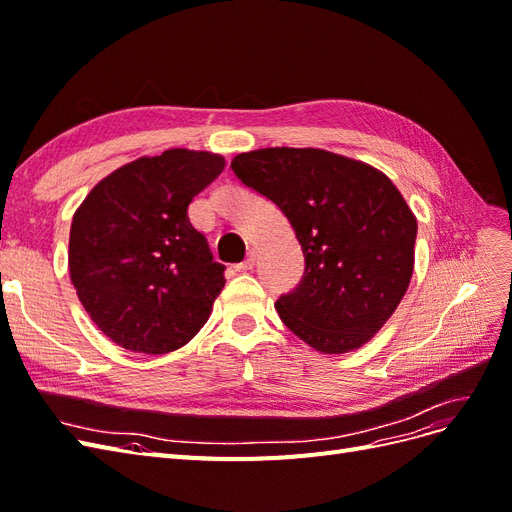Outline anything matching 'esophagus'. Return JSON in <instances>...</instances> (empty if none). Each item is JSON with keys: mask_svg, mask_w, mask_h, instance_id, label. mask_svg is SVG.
Returning <instances> with one entry per match:
<instances>
[{"mask_svg": "<svg viewBox=\"0 0 512 512\" xmlns=\"http://www.w3.org/2000/svg\"><path fill=\"white\" fill-rule=\"evenodd\" d=\"M254 265H256V252H254V250H250V252H247L245 260L241 262V265H239L237 269H239V271H252V269H254Z\"/></svg>", "mask_w": 512, "mask_h": 512, "instance_id": "obj_1", "label": "esophagus"}]
</instances>
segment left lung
Here are the masks:
<instances>
[{
	"label": "left lung",
	"mask_w": 512,
	"mask_h": 512,
	"mask_svg": "<svg viewBox=\"0 0 512 512\" xmlns=\"http://www.w3.org/2000/svg\"><path fill=\"white\" fill-rule=\"evenodd\" d=\"M286 215L305 256L275 309L324 354L361 348L393 316L414 269L416 218L380 170L324 149L269 147L230 162Z\"/></svg>",
	"instance_id": "obj_1"
}]
</instances>
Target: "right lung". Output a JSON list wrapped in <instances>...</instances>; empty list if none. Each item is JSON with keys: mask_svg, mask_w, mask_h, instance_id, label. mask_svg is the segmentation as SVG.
I'll return each instance as SVG.
<instances>
[{"mask_svg": "<svg viewBox=\"0 0 512 512\" xmlns=\"http://www.w3.org/2000/svg\"><path fill=\"white\" fill-rule=\"evenodd\" d=\"M224 158L168 149L104 177L76 209L70 280L98 329L121 348L166 354L209 320L226 280L188 218Z\"/></svg>", "mask_w": 512, "mask_h": 512, "instance_id": "obj_1", "label": "right lung"}]
</instances>
